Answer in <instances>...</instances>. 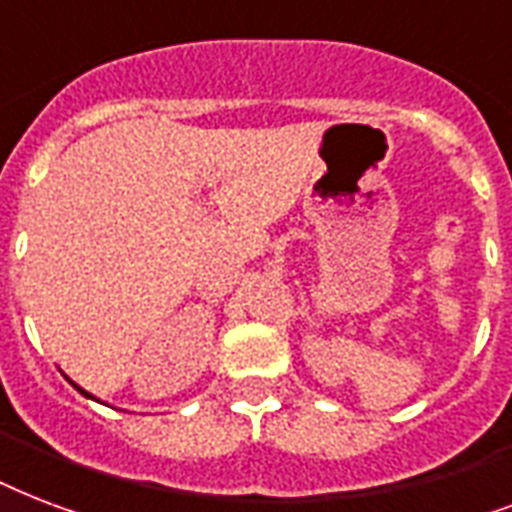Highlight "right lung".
<instances>
[{
	"mask_svg": "<svg viewBox=\"0 0 512 512\" xmlns=\"http://www.w3.org/2000/svg\"><path fill=\"white\" fill-rule=\"evenodd\" d=\"M72 386H74V389H77V392H83V395H85V397H91V395H88V392H85V389H80V386L74 384V381H72Z\"/></svg>",
	"mask_w": 512,
	"mask_h": 512,
	"instance_id": "right-lung-1",
	"label": "right lung"
}]
</instances>
